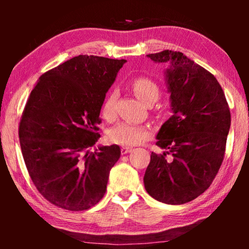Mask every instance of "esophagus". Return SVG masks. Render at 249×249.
<instances>
[{
  "label": "esophagus",
  "instance_id": "obj_1",
  "mask_svg": "<svg viewBox=\"0 0 249 249\" xmlns=\"http://www.w3.org/2000/svg\"><path fill=\"white\" fill-rule=\"evenodd\" d=\"M133 149L130 148V147H122L121 148V153H122V155H125V154H127V153H130V151H132Z\"/></svg>",
  "mask_w": 249,
  "mask_h": 249
}]
</instances>
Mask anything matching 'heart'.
<instances>
[{"label": "heart", "instance_id": "obj_1", "mask_svg": "<svg viewBox=\"0 0 249 249\" xmlns=\"http://www.w3.org/2000/svg\"><path fill=\"white\" fill-rule=\"evenodd\" d=\"M130 87L135 95L142 102L148 104L155 102L160 94L159 87L157 83L147 77H137L132 80ZM117 92L111 91L105 99L102 105V116L107 122H113L116 117V104ZM153 134V130L147 125H137L132 123H119L108 130L107 137L111 142L123 146H133L140 144L141 142L148 140Z\"/></svg>", "mask_w": 249, "mask_h": 249}]
</instances>
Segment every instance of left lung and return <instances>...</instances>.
<instances>
[{
  "mask_svg": "<svg viewBox=\"0 0 249 249\" xmlns=\"http://www.w3.org/2000/svg\"><path fill=\"white\" fill-rule=\"evenodd\" d=\"M147 57L169 64L166 79L172 115L157 134L156 145L166 151L151 153L145 189L162 203L183 204L202 195L220 170L230 107L216 78L182 53L163 50Z\"/></svg>",
  "mask_w": 249,
  "mask_h": 249,
  "instance_id": "1",
  "label": "left lung"
}]
</instances>
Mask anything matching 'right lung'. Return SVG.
I'll return each mask as SVG.
<instances>
[{"mask_svg": "<svg viewBox=\"0 0 249 249\" xmlns=\"http://www.w3.org/2000/svg\"><path fill=\"white\" fill-rule=\"evenodd\" d=\"M125 62L80 54L45 72L31 92L19 122L20 149L36 189L58 208L84 211L105 195L121 148H89L100 138L105 93Z\"/></svg>", "mask_w": 249, "mask_h": 249, "instance_id": "1", "label": "right lung"}]
</instances>
